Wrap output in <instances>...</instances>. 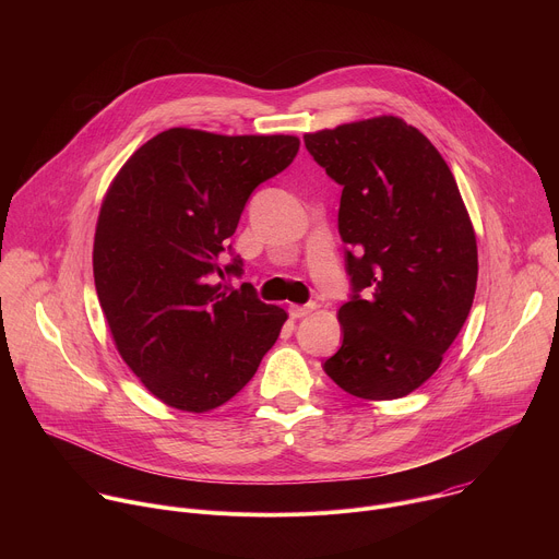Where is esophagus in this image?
I'll list each match as a JSON object with an SVG mask.
<instances>
[{
	"label": "esophagus",
	"instance_id": "obj_1",
	"mask_svg": "<svg viewBox=\"0 0 559 559\" xmlns=\"http://www.w3.org/2000/svg\"><path fill=\"white\" fill-rule=\"evenodd\" d=\"M313 311V305H289V316L292 318H305Z\"/></svg>",
	"mask_w": 559,
	"mask_h": 559
}]
</instances>
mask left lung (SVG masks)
I'll use <instances>...</instances> for the list:
<instances>
[{
    "mask_svg": "<svg viewBox=\"0 0 559 559\" xmlns=\"http://www.w3.org/2000/svg\"><path fill=\"white\" fill-rule=\"evenodd\" d=\"M302 139L343 186L338 231L356 292L338 309L343 345L325 360V373L365 401L403 397L438 371L471 311V216L442 154L401 117L380 115Z\"/></svg>",
    "mask_w": 559,
    "mask_h": 559,
    "instance_id": "obj_1",
    "label": "left lung"
}]
</instances>
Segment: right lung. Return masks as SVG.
<instances>
[{
  "label": "right lung",
  "mask_w": 559,
  "mask_h": 559,
  "mask_svg": "<svg viewBox=\"0 0 559 559\" xmlns=\"http://www.w3.org/2000/svg\"><path fill=\"white\" fill-rule=\"evenodd\" d=\"M294 134L170 128L143 143L102 201L93 272L117 352L164 405L205 414L241 391L287 311L218 274L225 241L254 192L298 152Z\"/></svg>",
  "instance_id": "add662e5"
}]
</instances>
